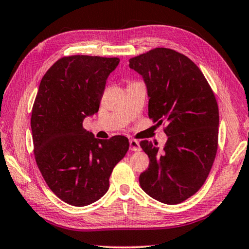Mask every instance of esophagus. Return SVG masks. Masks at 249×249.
I'll return each mask as SVG.
<instances>
[{"label": "esophagus", "mask_w": 249, "mask_h": 249, "mask_svg": "<svg viewBox=\"0 0 249 249\" xmlns=\"http://www.w3.org/2000/svg\"><path fill=\"white\" fill-rule=\"evenodd\" d=\"M129 143H130V149H131V151H133V152H138V151H140V149H141L139 141L131 139V140L129 141Z\"/></svg>", "instance_id": "obj_1"}]
</instances>
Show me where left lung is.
<instances>
[{
    "label": "left lung",
    "mask_w": 249,
    "mask_h": 249,
    "mask_svg": "<svg viewBox=\"0 0 249 249\" xmlns=\"http://www.w3.org/2000/svg\"><path fill=\"white\" fill-rule=\"evenodd\" d=\"M129 62L146 83L149 119L168 123L162 149L141 141L149 165L140 185L160 203L180 204L203 186L212 170L218 149L217 100L200 69L175 50L156 48Z\"/></svg>",
    "instance_id": "obj_1"
}]
</instances>
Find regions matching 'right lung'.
Returning a JSON list of instances; mask_svg holds the SVG:
<instances>
[{
	"label": "right lung",
	"mask_w": 249,
	"mask_h": 249,
	"mask_svg": "<svg viewBox=\"0 0 249 249\" xmlns=\"http://www.w3.org/2000/svg\"><path fill=\"white\" fill-rule=\"evenodd\" d=\"M118 57L72 55L55 62L42 78L32 106L31 131L37 168L51 191L72 206L90 205L109 187L112 169L129 140H98L83 119L98 111L106 80Z\"/></svg>",
	"instance_id": "1"
}]
</instances>
